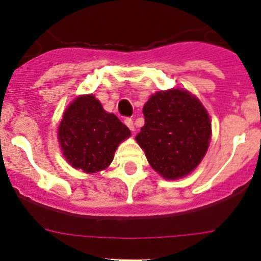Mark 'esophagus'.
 <instances>
[{
  "instance_id": "1",
  "label": "esophagus",
  "mask_w": 261,
  "mask_h": 261,
  "mask_svg": "<svg viewBox=\"0 0 261 261\" xmlns=\"http://www.w3.org/2000/svg\"><path fill=\"white\" fill-rule=\"evenodd\" d=\"M125 125L127 126V127L130 128L131 131H135V125H134V121H133V118H130V117L125 118Z\"/></svg>"
}]
</instances>
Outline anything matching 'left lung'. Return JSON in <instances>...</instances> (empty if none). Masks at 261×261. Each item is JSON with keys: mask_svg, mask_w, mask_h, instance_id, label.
Listing matches in <instances>:
<instances>
[{"mask_svg": "<svg viewBox=\"0 0 261 261\" xmlns=\"http://www.w3.org/2000/svg\"><path fill=\"white\" fill-rule=\"evenodd\" d=\"M145 125L136 141L147 162L165 179L188 175L201 163L211 140V121L203 105L186 89L152 94L144 105Z\"/></svg>", "mask_w": 261, "mask_h": 261, "instance_id": "8db88e82", "label": "left lung"}]
</instances>
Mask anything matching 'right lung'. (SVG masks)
Segmentation results:
<instances>
[{"label": "right lung", "mask_w": 261, "mask_h": 261, "mask_svg": "<svg viewBox=\"0 0 261 261\" xmlns=\"http://www.w3.org/2000/svg\"><path fill=\"white\" fill-rule=\"evenodd\" d=\"M130 130L117 116L103 110L93 94L80 96L68 106L58 128V140L67 162L84 173H97L111 164Z\"/></svg>", "instance_id": "obj_1"}]
</instances>
